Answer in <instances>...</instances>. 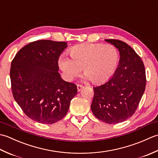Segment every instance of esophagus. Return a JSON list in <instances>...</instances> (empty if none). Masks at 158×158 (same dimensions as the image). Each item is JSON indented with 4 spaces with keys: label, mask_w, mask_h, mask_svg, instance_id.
Wrapping results in <instances>:
<instances>
[{
    "label": "esophagus",
    "mask_w": 158,
    "mask_h": 158,
    "mask_svg": "<svg viewBox=\"0 0 158 158\" xmlns=\"http://www.w3.org/2000/svg\"><path fill=\"white\" fill-rule=\"evenodd\" d=\"M77 91L78 92H80L83 88H84V86L81 85H77Z\"/></svg>",
    "instance_id": "1"
}]
</instances>
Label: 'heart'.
Wrapping results in <instances>:
<instances>
[{
    "mask_svg": "<svg viewBox=\"0 0 158 158\" xmlns=\"http://www.w3.org/2000/svg\"><path fill=\"white\" fill-rule=\"evenodd\" d=\"M69 55L71 59L61 56L58 66L64 77L72 81L83 69L84 80H91L95 84L111 78L119 60L118 50L115 46L102 43H82L73 47Z\"/></svg>",
    "mask_w": 158,
    "mask_h": 158,
    "instance_id": "1",
    "label": "heart"
}]
</instances>
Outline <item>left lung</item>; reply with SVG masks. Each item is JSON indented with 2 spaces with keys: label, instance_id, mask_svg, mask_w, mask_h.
<instances>
[{
  "label": "left lung",
  "instance_id": "8db88e82",
  "mask_svg": "<svg viewBox=\"0 0 158 158\" xmlns=\"http://www.w3.org/2000/svg\"><path fill=\"white\" fill-rule=\"evenodd\" d=\"M119 50V65L111 78L94 88L91 109L102 122L117 123L135 113L145 89L143 62L130 46L119 40L105 39Z\"/></svg>",
  "mask_w": 158,
  "mask_h": 158
}]
</instances>
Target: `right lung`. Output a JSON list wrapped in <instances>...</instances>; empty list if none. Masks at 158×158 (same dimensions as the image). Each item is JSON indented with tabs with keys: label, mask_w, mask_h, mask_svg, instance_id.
I'll list each match as a JSON object with an SVG mask.
<instances>
[{
	"label": "right lung",
	"mask_w": 158,
	"mask_h": 158,
	"mask_svg": "<svg viewBox=\"0 0 158 158\" xmlns=\"http://www.w3.org/2000/svg\"><path fill=\"white\" fill-rule=\"evenodd\" d=\"M66 42L39 40L17 53L11 64L13 98L29 118L52 124L64 117L77 93L75 84L58 73V58Z\"/></svg>",
	"instance_id": "add662e5"
}]
</instances>
